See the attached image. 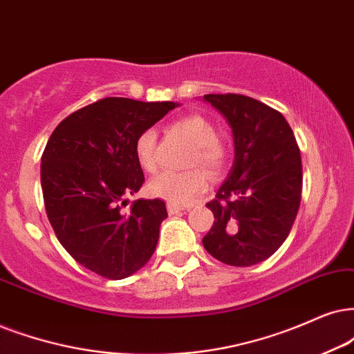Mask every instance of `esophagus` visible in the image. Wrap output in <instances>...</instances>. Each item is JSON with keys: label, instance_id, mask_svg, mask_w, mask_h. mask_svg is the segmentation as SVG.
I'll list each match as a JSON object with an SVG mask.
<instances>
[{"label": "esophagus", "instance_id": "esophagus-1", "mask_svg": "<svg viewBox=\"0 0 354 354\" xmlns=\"http://www.w3.org/2000/svg\"><path fill=\"white\" fill-rule=\"evenodd\" d=\"M186 207H183V205H178V204H173V203H168V212L169 216H174V214H180L185 210Z\"/></svg>", "mask_w": 354, "mask_h": 354}]
</instances>
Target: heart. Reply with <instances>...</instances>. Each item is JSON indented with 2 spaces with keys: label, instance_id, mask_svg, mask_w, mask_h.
<instances>
[{
  "label": "heart",
  "instance_id": "obj_1",
  "mask_svg": "<svg viewBox=\"0 0 354 354\" xmlns=\"http://www.w3.org/2000/svg\"><path fill=\"white\" fill-rule=\"evenodd\" d=\"M176 127L198 145L194 165H203L212 176L221 174L225 165V153L218 144L217 129L203 115L191 114L180 119ZM137 162L145 171H155L158 167L156 155V132L147 129L136 140ZM149 189L155 198H162L173 204H189L207 189V176L203 169L192 171H163L150 181Z\"/></svg>",
  "mask_w": 354,
  "mask_h": 354
}]
</instances>
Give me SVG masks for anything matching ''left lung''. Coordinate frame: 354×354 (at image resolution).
Masks as SVG:
<instances>
[{
  "instance_id": "1",
  "label": "left lung",
  "mask_w": 354,
  "mask_h": 354,
  "mask_svg": "<svg viewBox=\"0 0 354 354\" xmlns=\"http://www.w3.org/2000/svg\"><path fill=\"white\" fill-rule=\"evenodd\" d=\"M232 129L234 165L205 205L214 225L203 245L218 261L253 266L288 239L302 194V162L292 129L272 107L241 95H205Z\"/></svg>"
}]
</instances>
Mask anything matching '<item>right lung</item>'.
<instances>
[{"mask_svg": "<svg viewBox=\"0 0 354 354\" xmlns=\"http://www.w3.org/2000/svg\"><path fill=\"white\" fill-rule=\"evenodd\" d=\"M180 104L104 97L57 125L40 162L47 217L80 265L107 279L137 272L153 254L168 217L162 199H137L145 178L136 156L142 132Z\"/></svg>", "mask_w": 354, "mask_h": 354, "instance_id": "right-lung-1", "label": "right lung"}]
</instances>
